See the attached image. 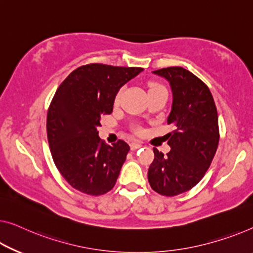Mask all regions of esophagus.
I'll return each mask as SVG.
<instances>
[{"label":"esophagus","mask_w":253,"mask_h":253,"mask_svg":"<svg viewBox=\"0 0 253 253\" xmlns=\"http://www.w3.org/2000/svg\"><path fill=\"white\" fill-rule=\"evenodd\" d=\"M142 146V143H139V142H133L130 144V149L131 150H137V149H139Z\"/></svg>","instance_id":"1"}]
</instances>
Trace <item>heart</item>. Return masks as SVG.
<instances>
[{
  "mask_svg": "<svg viewBox=\"0 0 253 253\" xmlns=\"http://www.w3.org/2000/svg\"><path fill=\"white\" fill-rule=\"evenodd\" d=\"M160 87H164V86L160 85V84H158V83H151V84H150V92H152V90L157 89V88H160ZM120 95H122V92H120V90H119V92L117 93L116 97H115V103H118L119 102Z\"/></svg>",
  "mask_w": 253,
  "mask_h": 253,
  "instance_id": "heart-1",
  "label": "heart"
}]
</instances>
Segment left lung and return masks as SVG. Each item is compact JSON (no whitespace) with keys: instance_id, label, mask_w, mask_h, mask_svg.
Instances as JSON below:
<instances>
[{"instance_id":"obj_1","label":"left lung","mask_w":253,"mask_h":253,"mask_svg":"<svg viewBox=\"0 0 253 253\" xmlns=\"http://www.w3.org/2000/svg\"><path fill=\"white\" fill-rule=\"evenodd\" d=\"M153 73L170 83L167 123L175 129L166 135L171 148L167 154L153 148L148 179L157 193L175 197L197 185L210 167L219 142L217 108L208 86L191 71L168 67Z\"/></svg>"}]
</instances>
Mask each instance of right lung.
<instances>
[{
  "label": "right lung",
  "mask_w": 253,
  "mask_h": 253,
  "mask_svg": "<svg viewBox=\"0 0 253 253\" xmlns=\"http://www.w3.org/2000/svg\"><path fill=\"white\" fill-rule=\"evenodd\" d=\"M142 70L89 63L56 89L47 111V141L56 168L75 190L97 197L115 186L129 145L123 139L107 145L97 127L112 112L119 88Z\"/></svg>",
  "instance_id": "right-lung-1"
}]
</instances>
